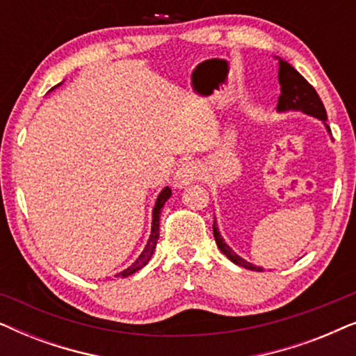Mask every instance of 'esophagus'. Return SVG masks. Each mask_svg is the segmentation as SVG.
Masks as SVG:
<instances>
[{"instance_id": "esophagus-1", "label": "esophagus", "mask_w": 356, "mask_h": 356, "mask_svg": "<svg viewBox=\"0 0 356 356\" xmlns=\"http://www.w3.org/2000/svg\"><path fill=\"white\" fill-rule=\"evenodd\" d=\"M199 178V167L194 162H184L178 167L173 177V184L177 188H184Z\"/></svg>"}]
</instances>
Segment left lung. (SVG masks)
I'll use <instances>...</instances> for the list:
<instances>
[{
	"instance_id": "obj_1",
	"label": "left lung",
	"mask_w": 356,
	"mask_h": 356,
	"mask_svg": "<svg viewBox=\"0 0 356 356\" xmlns=\"http://www.w3.org/2000/svg\"><path fill=\"white\" fill-rule=\"evenodd\" d=\"M279 60V84H280V97H279V104H277V110L279 111H303V113L314 116L321 121L327 120V113H325V108L321 102L318 92L314 90V87L309 84L308 81L305 79L303 76L300 74L298 71L295 70L293 66L289 65L285 60L275 56ZM325 129L330 133V128L325 124ZM216 218V217H213ZM213 238H216V243L223 254H225L228 259L232 262H235L236 266L245 267V269L250 270H262V267H257L251 262H248L246 259H243L241 256H238L235 251L232 250L230 246L227 245L225 240H223L220 232L216 225V220H213Z\"/></svg>"
}]
</instances>
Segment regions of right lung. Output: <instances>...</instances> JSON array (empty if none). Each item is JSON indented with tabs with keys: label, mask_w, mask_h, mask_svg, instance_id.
I'll return each mask as SVG.
<instances>
[{
	"label": "right lung",
	"mask_w": 356,
	"mask_h": 356,
	"mask_svg": "<svg viewBox=\"0 0 356 356\" xmlns=\"http://www.w3.org/2000/svg\"><path fill=\"white\" fill-rule=\"evenodd\" d=\"M170 196H172V189H170L168 186H165L162 191H160L157 201H155V207H154V211H152V230H150V236H149L147 245H145L144 251L140 252V256L138 257V259H136L133 264L128 267V269H124L123 272H120L118 275H121V277L133 275L134 272H138L139 269H143V267L150 261V257H152V254H154V250H155V246H157V240H159L160 212H162L163 204L168 201Z\"/></svg>",
	"instance_id": "right-lung-1"
}]
</instances>
